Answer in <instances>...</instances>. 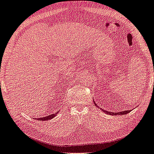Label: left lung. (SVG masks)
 <instances>
[{
    "mask_svg": "<svg viewBox=\"0 0 154 154\" xmlns=\"http://www.w3.org/2000/svg\"><path fill=\"white\" fill-rule=\"evenodd\" d=\"M95 103V102H94ZM96 104V103H95ZM131 111V109H130V110H126V111H122V112H117V113H113V112H108V111H106V110H103V112H106V114H109V115H123V114H128V113H129Z\"/></svg>",
    "mask_w": 154,
    "mask_h": 154,
    "instance_id": "8db88e82",
    "label": "left lung"
}]
</instances>
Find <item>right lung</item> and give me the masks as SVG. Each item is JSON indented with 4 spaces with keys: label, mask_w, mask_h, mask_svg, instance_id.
Segmentation results:
<instances>
[{
    "label": "right lung",
    "mask_w": 154,
    "mask_h": 154,
    "mask_svg": "<svg viewBox=\"0 0 154 154\" xmlns=\"http://www.w3.org/2000/svg\"><path fill=\"white\" fill-rule=\"evenodd\" d=\"M58 112L55 113V114H53L51 115H49L48 116H46V117H42V118H37V120H43V121H46V120H51V119L54 118L56 116V114H57Z\"/></svg>",
    "instance_id": "1"
}]
</instances>
